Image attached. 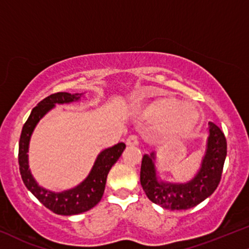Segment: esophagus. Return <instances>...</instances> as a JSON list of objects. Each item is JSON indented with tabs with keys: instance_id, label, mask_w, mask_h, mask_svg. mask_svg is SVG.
Listing matches in <instances>:
<instances>
[{
	"instance_id": "34e87169",
	"label": "esophagus",
	"mask_w": 249,
	"mask_h": 249,
	"mask_svg": "<svg viewBox=\"0 0 249 249\" xmlns=\"http://www.w3.org/2000/svg\"><path fill=\"white\" fill-rule=\"evenodd\" d=\"M127 146H138L139 144V138L137 135H130L126 139Z\"/></svg>"
}]
</instances>
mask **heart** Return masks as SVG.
Wrapping results in <instances>:
<instances>
[{
  "label": "heart",
  "mask_w": 249,
  "mask_h": 249,
  "mask_svg": "<svg viewBox=\"0 0 249 249\" xmlns=\"http://www.w3.org/2000/svg\"><path fill=\"white\" fill-rule=\"evenodd\" d=\"M139 115L144 121L156 123L155 133L164 143L187 139L200 122V111L196 107L171 96L157 97L143 106Z\"/></svg>",
  "instance_id": "heart-1"
}]
</instances>
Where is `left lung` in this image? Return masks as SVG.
Here are the masks:
<instances>
[{
	"instance_id": "8db88e82",
	"label": "left lung",
	"mask_w": 249,
	"mask_h": 249,
	"mask_svg": "<svg viewBox=\"0 0 249 249\" xmlns=\"http://www.w3.org/2000/svg\"><path fill=\"white\" fill-rule=\"evenodd\" d=\"M225 135L217 125L209 123L207 152L200 171L187 184H170L159 181L154 166V153L144 155L141 162L140 182L152 202L164 209L186 210L206 200L218 186L226 157Z\"/></svg>"
}]
</instances>
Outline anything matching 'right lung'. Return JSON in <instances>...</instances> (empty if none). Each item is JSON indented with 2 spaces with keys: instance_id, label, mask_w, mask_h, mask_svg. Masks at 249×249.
<instances>
[{
  "instance_id": "add662e5",
  "label": "right lung",
  "mask_w": 249,
  "mask_h": 249,
  "mask_svg": "<svg viewBox=\"0 0 249 249\" xmlns=\"http://www.w3.org/2000/svg\"><path fill=\"white\" fill-rule=\"evenodd\" d=\"M80 96L78 94L71 95L67 92H58L50 94L46 99L37 103L34 107L30 117L27 118L21 130L19 139V150H18V163H19V171L21 179H23L25 186L32 193L37 200L40 201L46 208L52 210L57 215H77L92 209L102 199L103 192H105L107 176H108L111 166L117 162L119 156L125 149V143L119 142L115 146L103 150L97 156L94 166L88 175V177L81 182L79 186L72 188L70 191L62 192V193H54L43 190L37 186L34 180L27 164V150L28 142H30L31 134L36 127V123L40 118L49 111L55 103H69L78 100Z\"/></svg>"
}]
</instances>
